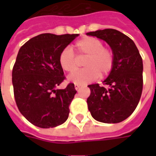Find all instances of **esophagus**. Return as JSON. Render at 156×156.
I'll list each match as a JSON object with an SVG mask.
<instances>
[{"mask_svg": "<svg viewBox=\"0 0 156 156\" xmlns=\"http://www.w3.org/2000/svg\"><path fill=\"white\" fill-rule=\"evenodd\" d=\"M80 87H81V85H80V84H75L74 85V88H75V89H76V90H78V88H80Z\"/></svg>", "mask_w": 156, "mask_h": 156, "instance_id": "obj_1", "label": "esophagus"}]
</instances>
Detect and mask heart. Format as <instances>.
I'll list each match as a JSON object with an SVG mask.
<instances>
[{
    "label": "heart",
    "instance_id": "heart-1",
    "mask_svg": "<svg viewBox=\"0 0 156 156\" xmlns=\"http://www.w3.org/2000/svg\"><path fill=\"white\" fill-rule=\"evenodd\" d=\"M100 40L86 37L78 40L74 48L79 57H86L84 69L72 75L69 80L76 84H86L94 81L99 76L105 77L110 73L114 68L115 57L110 48L103 47ZM59 65L65 72L73 73L78 68V58L70 48H66L59 54Z\"/></svg>",
    "mask_w": 156,
    "mask_h": 156
}]
</instances>
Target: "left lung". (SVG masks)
<instances>
[{
  "instance_id": "8db88e82",
  "label": "left lung",
  "mask_w": 156,
  "mask_h": 156,
  "mask_svg": "<svg viewBox=\"0 0 156 156\" xmlns=\"http://www.w3.org/2000/svg\"><path fill=\"white\" fill-rule=\"evenodd\" d=\"M87 35L105 41L115 57L114 68L103 84L88 85V110L97 121L116 124L129 117L137 107L143 89V61L132 39L115 29L90 32Z\"/></svg>"
}]
</instances>
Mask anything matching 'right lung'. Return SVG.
Returning <instances> with one entry per match:
<instances>
[{"label": "right lung", "instance_id": "add662e5", "mask_svg": "<svg viewBox=\"0 0 156 156\" xmlns=\"http://www.w3.org/2000/svg\"><path fill=\"white\" fill-rule=\"evenodd\" d=\"M78 36L43 33L19 50L12 69L14 97L21 114L37 127H56L68 119L77 91L73 83L57 88L65 79L58 57Z\"/></svg>", "mask_w": 156, "mask_h": 156}]
</instances>
